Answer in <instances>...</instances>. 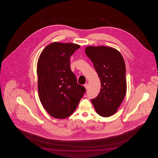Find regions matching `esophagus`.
I'll return each mask as SVG.
<instances>
[{"mask_svg":"<svg viewBox=\"0 0 158 158\" xmlns=\"http://www.w3.org/2000/svg\"><path fill=\"white\" fill-rule=\"evenodd\" d=\"M84 86L86 88V89H87L88 87H89V85H88L87 84H84Z\"/></svg>","mask_w":158,"mask_h":158,"instance_id":"34e87169","label":"esophagus"}]
</instances>
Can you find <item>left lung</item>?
Wrapping results in <instances>:
<instances>
[{"instance_id": "1", "label": "left lung", "mask_w": 158, "mask_h": 158, "mask_svg": "<svg viewBox=\"0 0 158 158\" xmlns=\"http://www.w3.org/2000/svg\"><path fill=\"white\" fill-rule=\"evenodd\" d=\"M85 53L93 62L101 81L100 93L91 102L98 114L111 116L116 112L126 94L124 59L116 49L105 46L87 47Z\"/></svg>"}]
</instances>
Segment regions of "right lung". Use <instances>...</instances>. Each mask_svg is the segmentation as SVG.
Listing matches in <instances>:
<instances>
[{
  "label": "right lung",
  "instance_id": "add662e5",
  "mask_svg": "<svg viewBox=\"0 0 158 158\" xmlns=\"http://www.w3.org/2000/svg\"><path fill=\"white\" fill-rule=\"evenodd\" d=\"M80 46L54 42L45 47L37 64L41 103L52 117L65 118L73 113L86 89L77 82L70 57Z\"/></svg>",
  "mask_w": 158,
  "mask_h": 158
}]
</instances>
